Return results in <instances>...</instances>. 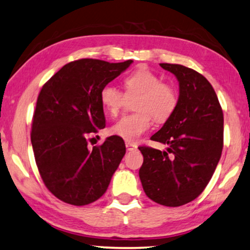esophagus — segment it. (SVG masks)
<instances>
[{"instance_id":"obj_1","label":"esophagus","mask_w":250,"mask_h":250,"mask_svg":"<svg viewBox=\"0 0 250 250\" xmlns=\"http://www.w3.org/2000/svg\"><path fill=\"white\" fill-rule=\"evenodd\" d=\"M125 147L128 150H132L137 148V144L136 143H131V142H125Z\"/></svg>"}]
</instances>
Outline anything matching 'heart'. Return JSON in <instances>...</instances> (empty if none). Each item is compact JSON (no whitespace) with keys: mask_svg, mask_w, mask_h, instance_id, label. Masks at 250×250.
<instances>
[{"mask_svg":"<svg viewBox=\"0 0 250 250\" xmlns=\"http://www.w3.org/2000/svg\"><path fill=\"white\" fill-rule=\"evenodd\" d=\"M128 95L138 94L135 108L137 112L125 114L112 125L111 132L126 142H132L147 131L152 125V117L164 122L173 114L178 105V93L168 83H162L160 76L147 68H140L125 78ZM125 95L117 86L107 83L102 87L100 101L105 111L117 115L124 105Z\"/></svg>","mask_w":250,"mask_h":250,"instance_id":"1","label":"heart"}]
</instances>
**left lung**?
Here are the masks:
<instances>
[{
    "instance_id": "8db88e82",
    "label": "left lung",
    "mask_w": 250,
    "mask_h": 250,
    "mask_svg": "<svg viewBox=\"0 0 250 250\" xmlns=\"http://www.w3.org/2000/svg\"><path fill=\"white\" fill-rule=\"evenodd\" d=\"M160 65L177 77L178 105L150 137L167 144V150L138 147L144 156L139 178L148 198L177 207L202 194L215 171L223 148V112L215 90L203 75L181 64Z\"/></svg>"
}]
</instances>
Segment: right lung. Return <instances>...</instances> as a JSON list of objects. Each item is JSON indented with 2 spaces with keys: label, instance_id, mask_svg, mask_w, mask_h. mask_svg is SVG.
<instances>
[{
  "label": "right lung",
  "instance_id": "add662e5",
  "mask_svg": "<svg viewBox=\"0 0 250 250\" xmlns=\"http://www.w3.org/2000/svg\"><path fill=\"white\" fill-rule=\"evenodd\" d=\"M132 62L77 60L62 66L41 89L31 145L44 185L62 202L83 206L97 200L125 156L121 137H108L91 149L87 145L90 135L105 128L102 87Z\"/></svg>",
  "mask_w": 250,
  "mask_h": 250
}]
</instances>
